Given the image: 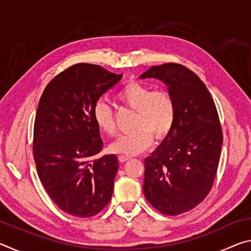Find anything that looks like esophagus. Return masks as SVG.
Returning <instances> with one entry per match:
<instances>
[{"label": "esophagus", "mask_w": 251, "mask_h": 251, "mask_svg": "<svg viewBox=\"0 0 251 251\" xmlns=\"http://www.w3.org/2000/svg\"><path fill=\"white\" fill-rule=\"evenodd\" d=\"M118 159H120L121 163H125V161L129 159V157L128 156H118Z\"/></svg>", "instance_id": "1"}]
</instances>
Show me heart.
Segmentation results:
<instances>
[{
	"label": "heart",
	"mask_w": 251,
	"mask_h": 251,
	"mask_svg": "<svg viewBox=\"0 0 251 251\" xmlns=\"http://www.w3.org/2000/svg\"><path fill=\"white\" fill-rule=\"evenodd\" d=\"M117 100L136 110L133 130L121 135L109 146V151L123 156L141 154L156 139H163L171 133L176 118V104L173 96L165 91H152L145 84L130 82L117 93ZM93 120L101 133L113 136L116 131L114 113L104 100L96 101Z\"/></svg>",
	"instance_id": "obj_1"
}]
</instances>
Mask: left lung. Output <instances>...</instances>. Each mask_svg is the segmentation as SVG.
<instances>
[{"instance_id": "left-lung-1", "label": "left lung", "mask_w": 251, "mask_h": 251, "mask_svg": "<svg viewBox=\"0 0 251 251\" xmlns=\"http://www.w3.org/2000/svg\"><path fill=\"white\" fill-rule=\"evenodd\" d=\"M157 78L168 87L176 118L160 145L145 158L144 195L161 214L175 216L201 203L217 173L223 131L206 85L185 66H151L139 78Z\"/></svg>"}]
</instances>
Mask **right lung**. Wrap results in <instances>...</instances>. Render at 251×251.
<instances>
[{"mask_svg":"<svg viewBox=\"0 0 251 251\" xmlns=\"http://www.w3.org/2000/svg\"><path fill=\"white\" fill-rule=\"evenodd\" d=\"M93 64L71 66L50 80L37 107L33 154L42 185L58 208L76 217L99 214L112 199L117 156L103 150L93 107L122 79Z\"/></svg>","mask_w":251,"mask_h":251,"instance_id":"right-lung-1","label":"right lung"}]
</instances>
